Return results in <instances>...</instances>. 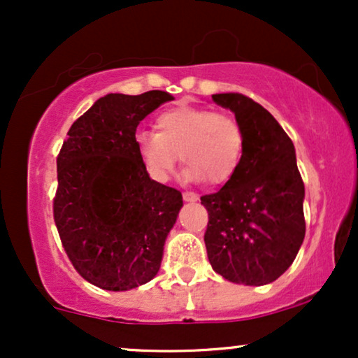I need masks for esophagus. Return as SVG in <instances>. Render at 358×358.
Instances as JSON below:
<instances>
[{"mask_svg": "<svg viewBox=\"0 0 358 358\" xmlns=\"http://www.w3.org/2000/svg\"><path fill=\"white\" fill-rule=\"evenodd\" d=\"M183 200L185 202H196V200H199V195L193 192H183Z\"/></svg>", "mask_w": 358, "mask_h": 358, "instance_id": "esophagus-1", "label": "esophagus"}]
</instances>
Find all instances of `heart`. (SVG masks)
I'll use <instances>...</instances> for the list:
<instances>
[{
    "instance_id": "obj_1",
    "label": "heart",
    "mask_w": 358,
    "mask_h": 358,
    "mask_svg": "<svg viewBox=\"0 0 358 358\" xmlns=\"http://www.w3.org/2000/svg\"><path fill=\"white\" fill-rule=\"evenodd\" d=\"M136 148L148 173L165 182L182 158L185 178L227 183L244 158V129L236 117L205 108L178 106L156 119V133H138Z\"/></svg>"
}]
</instances>
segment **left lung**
I'll use <instances>...</instances> for the list:
<instances>
[{
  "label": "left lung",
  "instance_id": "1",
  "mask_svg": "<svg viewBox=\"0 0 358 358\" xmlns=\"http://www.w3.org/2000/svg\"><path fill=\"white\" fill-rule=\"evenodd\" d=\"M244 129V158L219 192L200 196L208 212L203 241L227 281L262 286L293 264L305 239V183L289 136L261 104L237 92L213 94Z\"/></svg>",
  "mask_w": 358,
  "mask_h": 358
}]
</instances>
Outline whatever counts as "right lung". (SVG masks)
I'll list each match as a JSON object with an SVG mask.
<instances>
[{
	"label": "right lung",
	"mask_w": 358,
	"mask_h": 358,
	"mask_svg": "<svg viewBox=\"0 0 358 358\" xmlns=\"http://www.w3.org/2000/svg\"><path fill=\"white\" fill-rule=\"evenodd\" d=\"M173 96L108 94L71 126L57 156L53 219L72 266L90 285L127 291L159 271L182 193L148 175L136 127Z\"/></svg>",
	"instance_id": "add662e5"
}]
</instances>
